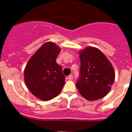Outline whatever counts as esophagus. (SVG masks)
<instances>
[{
    "mask_svg": "<svg viewBox=\"0 0 132 132\" xmlns=\"http://www.w3.org/2000/svg\"><path fill=\"white\" fill-rule=\"evenodd\" d=\"M68 80H72L73 79V75H70L68 77Z\"/></svg>",
    "mask_w": 132,
    "mask_h": 132,
    "instance_id": "esophagus-1",
    "label": "esophagus"
}]
</instances>
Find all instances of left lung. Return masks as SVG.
I'll use <instances>...</instances> for the list:
<instances>
[{
	"instance_id": "8db88e82",
	"label": "left lung",
	"mask_w": 132,
	"mask_h": 132,
	"mask_svg": "<svg viewBox=\"0 0 132 132\" xmlns=\"http://www.w3.org/2000/svg\"><path fill=\"white\" fill-rule=\"evenodd\" d=\"M80 74L76 86L81 95L90 101L105 96L115 79L110 61L94 47H87L80 52Z\"/></svg>"
}]
</instances>
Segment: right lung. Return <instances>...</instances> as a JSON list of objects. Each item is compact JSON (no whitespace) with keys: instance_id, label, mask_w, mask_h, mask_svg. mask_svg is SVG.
<instances>
[{"instance_id":"add662e5","label":"right lung","mask_w":132,"mask_h":132,"mask_svg":"<svg viewBox=\"0 0 132 132\" xmlns=\"http://www.w3.org/2000/svg\"><path fill=\"white\" fill-rule=\"evenodd\" d=\"M61 48L52 42L39 48L28 61L24 70L25 82L29 91L43 101L53 99L65 84L62 68L56 62Z\"/></svg>"}]
</instances>
